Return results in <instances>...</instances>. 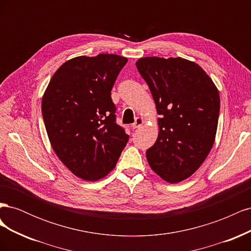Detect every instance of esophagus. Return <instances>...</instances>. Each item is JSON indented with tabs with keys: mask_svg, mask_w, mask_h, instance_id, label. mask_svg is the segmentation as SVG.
Masks as SVG:
<instances>
[{
	"mask_svg": "<svg viewBox=\"0 0 251 251\" xmlns=\"http://www.w3.org/2000/svg\"><path fill=\"white\" fill-rule=\"evenodd\" d=\"M144 124V119L142 117H137L135 119V123L133 124V128H138Z\"/></svg>",
	"mask_w": 251,
	"mask_h": 251,
	"instance_id": "1",
	"label": "esophagus"
}]
</instances>
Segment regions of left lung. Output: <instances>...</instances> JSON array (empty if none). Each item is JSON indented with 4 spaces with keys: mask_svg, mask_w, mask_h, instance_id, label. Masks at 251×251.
I'll list each match as a JSON object with an SVG mask.
<instances>
[{
    "mask_svg": "<svg viewBox=\"0 0 251 251\" xmlns=\"http://www.w3.org/2000/svg\"><path fill=\"white\" fill-rule=\"evenodd\" d=\"M136 67L154 98L159 133L148 162L170 183L189 178L216 139L220 94L202 68L182 57H141Z\"/></svg>",
    "mask_w": 251,
    "mask_h": 251,
    "instance_id": "1",
    "label": "left lung"
}]
</instances>
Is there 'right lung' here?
Segmentation results:
<instances>
[{"label":"right lung","mask_w":251,"mask_h":251,"mask_svg":"<svg viewBox=\"0 0 251 251\" xmlns=\"http://www.w3.org/2000/svg\"><path fill=\"white\" fill-rule=\"evenodd\" d=\"M126 62L109 53L71 58L44 92L42 113L51 147L67 169L85 181H98L112 172L128 140L115 123L111 98Z\"/></svg>","instance_id":"right-lung-1"}]
</instances>
